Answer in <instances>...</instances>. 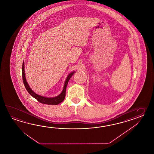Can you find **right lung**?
Instances as JSON below:
<instances>
[{
	"label": "right lung",
	"mask_w": 154,
	"mask_h": 154,
	"mask_svg": "<svg viewBox=\"0 0 154 154\" xmlns=\"http://www.w3.org/2000/svg\"><path fill=\"white\" fill-rule=\"evenodd\" d=\"M22 72H23V84L25 85V87L26 88V90L29 93V95L33 97L36 98V100L39 102L40 103H42L43 104L46 105H58L62 102L63 101L66 97V86L68 85V83L69 82L70 79L72 76V75L75 72V71H73L72 72L69 73L68 75L67 76L66 79V81L64 84L63 88L62 91L57 96L53 97H47L43 96L41 95H38L35 92L33 91L31 88L29 87V84L26 81V76H25V65H24V62L23 63V66H22Z\"/></svg>",
	"instance_id": "obj_1"
}]
</instances>
